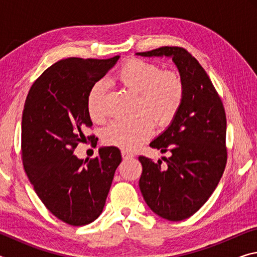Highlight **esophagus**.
<instances>
[{"mask_svg": "<svg viewBox=\"0 0 257 257\" xmlns=\"http://www.w3.org/2000/svg\"><path fill=\"white\" fill-rule=\"evenodd\" d=\"M121 155H122V158L125 160V159H132L134 158V155L132 153H128L127 151H122L121 152Z\"/></svg>", "mask_w": 257, "mask_h": 257, "instance_id": "34e87169", "label": "esophagus"}]
</instances>
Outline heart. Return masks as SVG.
I'll use <instances>...</instances> for the list:
<instances>
[{
    "mask_svg": "<svg viewBox=\"0 0 257 257\" xmlns=\"http://www.w3.org/2000/svg\"><path fill=\"white\" fill-rule=\"evenodd\" d=\"M115 80L138 94L136 110L142 114L130 121H112L104 130L103 139L107 145L133 151L153 134L151 118L156 124L165 125L176 118L184 102V81L177 72L162 71L158 64L141 59H132L122 64ZM105 92V82L97 81L87 94V111L94 121H102L105 115L103 108Z\"/></svg>",
    "mask_w": 257,
    "mask_h": 257,
    "instance_id": "heart-1",
    "label": "heart"
}]
</instances>
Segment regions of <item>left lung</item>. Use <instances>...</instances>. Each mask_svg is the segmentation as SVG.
Masks as SVG:
<instances>
[{"label": "left lung", "instance_id": "1", "mask_svg": "<svg viewBox=\"0 0 257 257\" xmlns=\"http://www.w3.org/2000/svg\"><path fill=\"white\" fill-rule=\"evenodd\" d=\"M141 56H167L184 81V102L170 125L150 146L170 158L153 161L139 156L143 172L139 188L149 207L169 221L185 220L212 195L227 164V118L210 77L188 51L162 46Z\"/></svg>", "mask_w": 257, "mask_h": 257}]
</instances>
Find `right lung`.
Here are the masks:
<instances>
[{
    "mask_svg": "<svg viewBox=\"0 0 257 257\" xmlns=\"http://www.w3.org/2000/svg\"><path fill=\"white\" fill-rule=\"evenodd\" d=\"M120 56L68 58L47 68L26 98L21 122L25 171L52 214L70 225H85L103 211L121 153L114 146L96 158L80 160L73 151L92 127L86 99L90 87L106 75ZM97 139V138H96Z\"/></svg>",
    "mask_w": 257,
    "mask_h": 257,
    "instance_id": "obj_1",
    "label": "right lung"
}]
</instances>
